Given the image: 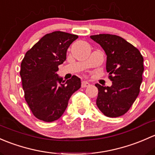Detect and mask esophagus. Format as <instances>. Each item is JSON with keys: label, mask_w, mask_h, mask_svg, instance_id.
Listing matches in <instances>:
<instances>
[{"label": "esophagus", "mask_w": 155, "mask_h": 155, "mask_svg": "<svg viewBox=\"0 0 155 155\" xmlns=\"http://www.w3.org/2000/svg\"><path fill=\"white\" fill-rule=\"evenodd\" d=\"M89 85H90V84H89L87 81H82V83H81V87H83V88L89 87Z\"/></svg>", "instance_id": "esophagus-1"}]
</instances>
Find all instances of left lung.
<instances>
[{
    "mask_svg": "<svg viewBox=\"0 0 155 155\" xmlns=\"http://www.w3.org/2000/svg\"><path fill=\"white\" fill-rule=\"evenodd\" d=\"M107 54L106 69L111 87L96 84V104L107 117L122 116L129 110L140 93L143 81V57L140 51L123 38L112 34L90 36Z\"/></svg>",
    "mask_w": 155,
    "mask_h": 155,
    "instance_id": "left-lung-1",
    "label": "left lung"
}]
</instances>
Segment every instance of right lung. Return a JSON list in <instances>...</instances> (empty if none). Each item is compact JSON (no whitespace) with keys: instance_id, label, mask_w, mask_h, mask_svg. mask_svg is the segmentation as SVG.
I'll return each mask as SVG.
<instances>
[{"instance_id":"right-lung-1","label":"right lung","mask_w":155,"mask_h":155,"mask_svg":"<svg viewBox=\"0 0 155 155\" xmlns=\"http://www.w3.org/2000/svg\"><path fill=\"white\" fill-rule=\"evenodd\" d=\"M77 35L62 31L48 33L25 54L20 75L25 101L33 116L51 122L61 117L70 97L81 88V79L73 75L63 81L57 72L66 59L68 47Z\"/></svg>"}]
</instances>
